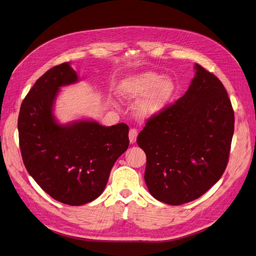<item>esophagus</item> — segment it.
<instances>
[{
    "mask_svg": "<svg viewBox=\"0 0 256 256\" xmlns=\"http://www.w3.org/2000/svg\"><path fill=\"white\" fill-rule=\"evenodd\" d=\"M136 136H138V130L136 128H130L128 132V138H130V143L134 144L136 141Z\"/></svg>",
    "mask_w": 256,
    "mask_h": 256,
    "instance_id": "34e87169",
    "label": "esophagus"
}]
</instances>
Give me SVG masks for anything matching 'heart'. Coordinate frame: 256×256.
I'll return each instance as SVG.
<instances>
[{"mask_svg":"<svg viewBox=\"0 0 256 256\" xmlns=\"http://www.w3.org/2000/svg\"><path fill=\"white\" fill-rule=\"evenodd\" d=\"M176 84L164 74L147 72L124 80L120 86V96L126 101H138L136 114L142 120L158 116L170 105L176 94Z\"/></svg>","mask_w":256,"mask_h":256,"instance_id":"obj_1","label":"heart"}]
</instances>
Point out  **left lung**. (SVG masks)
<instances>
[{
	"instance_id": "left-lung-1",
	"label": "left lung",
	"mask_w": 256,
	"mask_h": 256,
	"mask_svg": "<svg viewBox=\"0 0 256 256\" xmlns=\"http://www.w3.org/2000/svg\"><path fill=\"white\" fill-rule=\"evenodd\" d=\"M184 95L149 118L136 138L147 157L150 194L170 205L193 201L222 176L235 116L222 82L199 64Z\"/></svg>"
}]
</instances>
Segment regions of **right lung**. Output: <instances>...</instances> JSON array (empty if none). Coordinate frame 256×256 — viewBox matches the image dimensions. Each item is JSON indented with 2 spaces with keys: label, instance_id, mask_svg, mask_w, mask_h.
I'll return each instance as SVG.
<instances>
[{
  "label": "right lung",
  "instance_id": "right-lung-1",
  "mask_svg": "<svg viewBox=\"0 0 256 256\" xmlns=\"http://www.w3.org/2000/svg\"><path fill=\"white\" fill-rule=\"evenodd\" d=\"M78 82L68 62L49 69L23 100L18 118L19 145L28 174L52 198L72 206L103 193L113 164L130 144L126 124L58 122L53 110L59 90Z\"/></svg>",
  "mask_w": 256,
  "mask_h": 256
}]
</instances>
